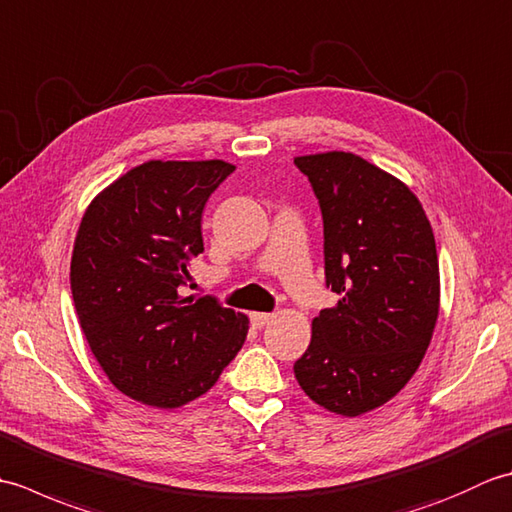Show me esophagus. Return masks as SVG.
<instances>
[{"instance_id": "esophagus-1", "label": "esophagus", "mask_w": 512, "mask_h": 512, "mask_svg": "<svg viewBox=\"0 0 512 512\" xmlns=\"http://www.w3.org/2000/svg\"><path fill=\"white\" fill-rule=\"evenodd\" d=\"M273 319H275L273 312H253V314H250V323H253L255 328H264V325H268Z\"/></svg>"}]
</instances>
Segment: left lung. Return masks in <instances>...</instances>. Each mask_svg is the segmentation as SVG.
Instances as JSON below:
<instances>
[{"label":"left lung","mask_w":512,"mask_h":512,"mask_svg":"<svg viewBox=\"0 0 512 512\" xmlns=\"http://www.w3.org/2000/svg\"><path fill=\"white\" fill-rule=\"evenodd\" d=\"M295 165L319 200L325 286L339 295L312 321L295 376L317 405L361 416L394 398L427 352L440 308L436 239L416 195L361 156Z\"/></svg>","instance_id":"1"}]
</instances>
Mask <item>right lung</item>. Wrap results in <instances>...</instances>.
<instances>
[{"instance_id": "obj_1", "label": "right lung", "mask_w": 512, "mask_h": 512, "mask_svg": "<svg viewBox=\"0 0 512 512\" xmlns=\"http://www.w3.org/2000/svg\"><path fill=\"white\" fill-rule=\"evenodd\" d=\"M233 171L224 160H151L81 220L70 266L81 330L114 387L145 405L176 409L206 394L246 341L244 314L187 295L206 200Z\"/></svg>"}]
</instances>
